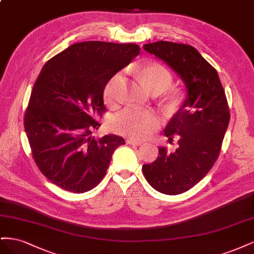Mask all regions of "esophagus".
I'll list each match as a JSON object with an SVG mask.
<instances>
[{
	"mask_svg": "<svg viewBox=\"0 0 254 254\" xmlns=\"http://www.w3.org/2000/svg\"><path fill=\"white\" fill-rule=\"evenodd\" d=\"M127 143L130 144V145H133V146H140V145L143 144L142 141H137V140H134V139H128Z\"/></svg>",
	"mask_w": 254,
	"mask_h": 254,
	"instance_id": "34e87169",
	"label": "esophagus"
}]
</instances>
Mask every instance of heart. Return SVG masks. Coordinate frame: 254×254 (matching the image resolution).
I'll list each match as a JSON object with an SVG mask.
<instances>
[{
  "label": "heart",
  "instance_id": "heart-1",
  "mask_svg": "<svg viewBox=\"0 0 254 254\" xmlns=\"http://www.w3.org/2000/svg\"><path fill=\"white\" fill-rule=\"evenodd\" d=\"M139 76L146 88L153 93L166 90L173 82V75L165 66L159 64H150L136 68ZM125 86V75L123 72L115 73L107 81L104 88V101L107 105L117 104L120 92ZM181 99V91L170 89L167 92V104L176 107ZM162 120L156 112L137 108H126L118 113L112 120L111 126L117 133L133 137L135 140H145L157 130Z\"/></svg>",
  "mask_w": 254,
  "mask_h": 254
}]
</instances>
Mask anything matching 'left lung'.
Returning <instances> with one entry per match:
<instances>
[{
  "label": "left lung",
  "instance_id": "obj_1",
  "mask_svg": "<svg viewBox=\"0 0 254 254\" xmlns=\"http://www.w3.org/2000/svg\"><path fill=\"white\" fill-rule=\"evenodd\" d=\"M151 55L170 65L184 81L188 97L166 126L174 152L161 146L159 157L142 170L146 180L160 193L178 195L189 190L216 162L230 122V109L217 71L189 44L157 41L144 44Z\"/></svg>",
  "mask_w": 254,
  "mask_h": 254
}]
</instances>
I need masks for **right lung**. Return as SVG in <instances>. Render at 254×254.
<instances>
[{
	"mask_svg": "<svg viewBox=\"0 0 254 254\" xmlns=\"http://www.w3.org/2000/svg\"><path fill=\"white\" fill-rule=\"evenodd\" d=\"M140 53L135 43H75L44 64L34 83L24 129L36 165L57 187L72 193L94 189L113 151L125 140L92 136L106 112L105 84Z\"/></svg>",
	"mask_w": 254,
	"mask_h": 254,
	"instance_id": "obj_1",
	"label": "right lung"
}]
</instances>
